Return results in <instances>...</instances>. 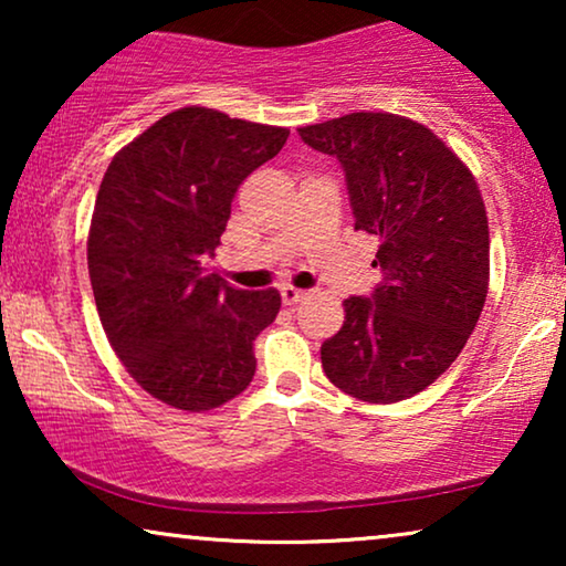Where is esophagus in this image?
<instances>
[{
  "mask_svg": "<svg viewBox=\"0 0 566 566\" xmlns=\"http://www.w3.org/2000/svg\"><path fill=\"white\" fill-rule=\"evenodd\" d=\"M281 298H283L285 306H293V304H298V301L306 298V291L293 289V285H283V289H281Z\"/></svg>",
  "mask_w": 566,
  "mask_h": 566,
  "instance_id": "esophagus-1",
  "label": "esophagus"
}]
</instances>
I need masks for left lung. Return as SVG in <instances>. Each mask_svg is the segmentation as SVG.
Masks as SVG:
<instances>
[{
  "label": "left lung",
  "mask_w": 566,
  "mask_h": 566,
  "mask_svg": "<svg viewBox=\"0 0 566 566\" xmlns=\"http://www.w3.org/2000/svg\"><path fill=\"white\" fill-rule=\"evenodd\" d=\"M345 169L355 229L378 237L374 296L345 301L322 345L339 391L391 405L459 358L490 289V227L471 169L428 126L394 113H350L298 128Z\"/></svg>",
  "instance_id": "left-lung-1"
}]
</instances>
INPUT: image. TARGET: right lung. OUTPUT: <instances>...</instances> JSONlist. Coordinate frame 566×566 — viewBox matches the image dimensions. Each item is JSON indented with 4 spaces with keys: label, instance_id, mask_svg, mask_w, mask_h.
I'll list each match as a JSON object with an SVG mask.
<instances>
[{
    "label": "right lung",
    "instance_id": "obj_1",
    "mask_svg": "<svg viewBox=\"0 0 566 566\" xmlns=\"http://www.w3.org/2000/svg\"><path fill=\"white\" fill-rule=\"evenodd\" d=\"M291 130L213 107L167 113L115 154L99 182L87 268L107 343L154 399L208 412L250 386L254 337L281 293L208 273L247 175Z\"/></svg>",
    "mask_w": 566,
    "mask_h": 566
}]
</instances>
